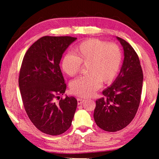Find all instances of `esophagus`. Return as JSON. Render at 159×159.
Returning <instances> with one entry per match:
<instances>
[{"mask_svg": "<svg viewBox=\"0 0 159 159\" xmlns=\"http://www.w3.org/2000/svg\"><path fill=\"white\" fill-rule=\"evenodd\" d=\"M77 101H78V105H81V104H82L84 102L85 99H81V98H78V99H77Z\"/></svg>", "mask_w": 159, "mask_h": 159, "instance_id": "1", "label": "esophagus"}]
</instances>
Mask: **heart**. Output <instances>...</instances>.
<instances>
[{
  "instance_id": "obj_1",
  "label": "heart",
  "mask_w": 159,
  "mask_h": 159,
  "mask_svg": "<svg viewBox=\"0 0 159 159\" xmlns=\"http://www.w3.org/2000/svg\"><path fill=\"white\" fill-rule=\"evenodd\" d=\"M74 54L62 57L61 68L66 74L74 76L80 71L81 64L87 66L88 75L72 80L71 92L82 98L93 95L101 85L110 84L116 78L122 63V53L115 44L98 39L84 41L74 48Z\"/></svg>"
}]
</instances>
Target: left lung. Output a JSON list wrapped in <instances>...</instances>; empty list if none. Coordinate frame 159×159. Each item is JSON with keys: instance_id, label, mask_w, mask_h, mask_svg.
<instances>
[{"instance_id": "left-lung-1", "label": "left lung", "mask_w": 159, "mask_h": 159, "mask_svg": "<svg viewBox=\"0 0 159 159\" xmlns=\"http://www.w3.org/2000/svg\"><path fill=\"white\" fill-rule=\"evenodd\" d=\"M124 50V60L117 78L103 91L106 98L96 101L93 117L104 131L115 132L127 127L140 103L143 74L137 53L127 42L116 37Z\"/></svg>"}]
</instances>
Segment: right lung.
<instances>
[{"label":"right lung","instance_id":"add662e5","mask_svg":"<svg viewBox=\"0 0 159 159\" xmlns=\"http://www.w3.org/2000/svg\"><path fill=\"white\" fill-rule=\"evenodd\" d=\"M76 39L42 37L29 48L22 60L18 84L24 107L35 127L50 135H59L70 127L78 105L74 97L68 95L59 103L54 102L66 89L60 60Z\"/></svg>","mask_w":159,"mask_h":159}]
</instances>
